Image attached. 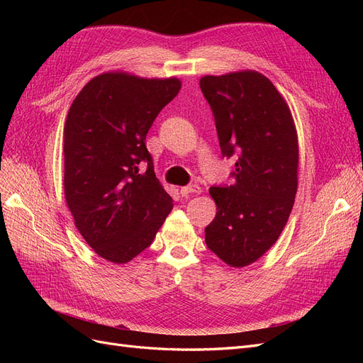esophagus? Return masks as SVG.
Returning <instances> with one entry per match:
<instances>
[{
    "label": "esophagus",
    "instance_id": "34e87169",
    "mask_svg": "<svg viewBox=\"0 0 363 363\" xmlns=\"http://www.w3.org/2000/svg\"><path fill=\"white\" fill-rule=\"evenodd\" d=\"M183 195H191V194H201V188L200 184H188V186H183L182 191H180Z\"/></svg>",
    "mask_w": 363,
    "mask_h": 363
}]
</instances>
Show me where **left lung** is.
<instances>
[{
	"mask_svg": "<svg viewBox=\"0 0 363 363\" xmlns=\"http://www.w3.org/2000/svg\"><path fill=\"white\" fill-rule=\"evenodd\" d=\"M200 87L215 118L223 157H235L230 186L208 189L216 215L206 227L208 250L233 268L256 262L276 244L298 188V139L288 103L265 75H206Z\"/></svg>",
	"mask_w": 363,
	"mask_h": 363,
	"instance_id": "8db88e82",
	"label": "left lung"
}]
</instances>
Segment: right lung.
<instances>
[{
    "mask_svg": "<svg viewBox=\"0 0 363 363\" xmlns=\"http://www.w3.org/2000/svg\"><path fill=\"white\" fill-rule=\"evenodd\" d=\"M182 82L127 72L96 75L75 96L63 128L65 199L98 256L127 263L151 245L172 211L145 145ZM147 163L145 173L138 168Z\"/></svg>",
    "mask_w": 363,
    "mask_h": 363,
    "instance_id": "obj_1",
    "label": "right lung"
}]
</instances>
